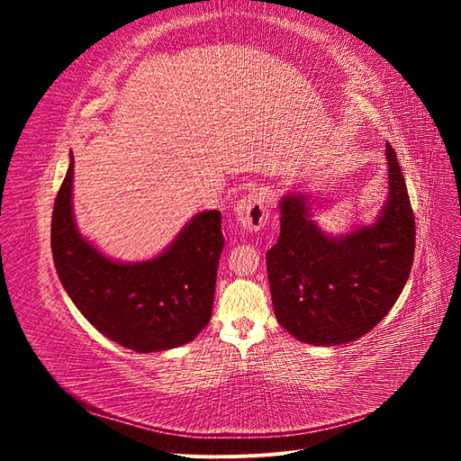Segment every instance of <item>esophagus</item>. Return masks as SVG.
Segmentation results:
<instances>
[{
	"instance_id": "obj_1",
	"label": "esophagus",
	"mask_w": 461,
	"mask_h": 461,
	"mask_svg": "<svg viewBox=\"0 0 461 461\" xmlns=\"http://www.w3.org/2000/svg\"><path fill=\"white\" fill-rule=\"evenodd\" d=\"M236 222L246 230H259L267 225L269 196L261 188L249 190L234 205Z\"/></svg>"
}]
</instances>
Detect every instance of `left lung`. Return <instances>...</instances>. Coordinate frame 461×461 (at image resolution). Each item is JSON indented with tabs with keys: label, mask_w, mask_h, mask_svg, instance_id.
Segmentation results:
<instances>
[{
	"label": "left lung",
	"mask_w": 461,
	"mask_h": 461,
	"mask_svg": "<svg viewBox=\"0 0 461 461\" xmlns=\"http://www.w3.org/2000/svg\"><path fill=\"white\" fill-rule=\"evenodd\" d=\"M388 196L371 225L327 234L310 196L278 202L281 234L267 252L275 317L292 337L313 346L354 342L393 310L408 283L415 219L396 151L386 144Z\"/></svg>",
	"instance_id": "obj_1"
}]
</instances>
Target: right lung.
Listing matches in <instances>:
<instances>
[{"label": "right lung", "mask_w": 461, "mask_h": 461, "mask_svg": "<svg viewBox=\"0 0 461 461\" xmlns=\"http://www.w3.org/2000/svg\"><path fill=\"white\" fill-rule=\"evenodd\" d=\"M71 153L51 215V254L68 298L109 340L140 354L194 340L213 310L219 258L225 246L221 213L194 215L161 254L117 261L80 234L73 212Z\"/></svg>", "instance_id": "obj_1"}]
</instances>
